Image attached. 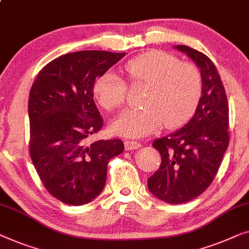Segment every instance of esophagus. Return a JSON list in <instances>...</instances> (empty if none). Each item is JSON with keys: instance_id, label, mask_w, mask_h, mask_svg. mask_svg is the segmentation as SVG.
<instances>
[{"instance_id": "esophagus-1", "label": "esophagus", "mask_w": 249, "mask_h": 249, "mask_svg": "<svg viewBox=\"0 0 249 249\" xmlns=\"http://www.w3.org/2000/svg\"><path fill=\"white\" fill-rule=\"evenodd\" d=\"M142 146L139 142H132V140H124V148L125 150H132V149H138Z\"/></svg>"}]
</instances>
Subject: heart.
<instances>
[{
	"label": "heart",
	"mask_w": 249,
	"mask_h": 249,
	"mask_svg": "<svg viewBox=\"0 0 249 249\" xmlns=\"http://www.w3.org/2000/svg\"><path fill=\"white\" fill-rule=\"evenodd\" d=\"M133 83L148 85L142 109H127L119 114L111 128L118 135L140 138L161 125L174 129L184 124L196 111L202 95L200 71L182 63L171 53L153 50L135 57L124 65ZM94 96L106 110L113 111L124 103L127 86L112 71H104L93 85Z\"/></svg>",
	"instance_id": "b5f03b06"
}]
</instances>
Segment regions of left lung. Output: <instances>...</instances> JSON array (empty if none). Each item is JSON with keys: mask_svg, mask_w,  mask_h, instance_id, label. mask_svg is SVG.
Masks as SVG:
<instances>
[{"mask_svg": "<svg viewBox=\"0 0 249 249\" xmlns=\"http://www.w3.org/2000/svg\"><path fill=\"white\" fill-rule=\"evenodd\" d=\"M174 48L186 53L200 68L202 95L184 127L153 142L161 163L147 185L160 200L178 204L196 199L213 181L228 148L229 107L220 75L211 59L191 47Z\"/></svg>", "mask_w": 249, "mask_h": 249, "instance_id": "left-lung-1", "label": "left lung"}]
</instances>
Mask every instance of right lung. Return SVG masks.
<instances>
[{
	"mask_svg": "<svg viewBox=\"0 0 249 249\" xmlns=\"http://www.w3.org/2000/svg\"><path fill=\"white\" fill-rule=\"evenodd\" d=\"M125 53L82 50L52 60L39 71L28 101L29 151L46 190L70 205H83L102 192L109 160L120 155V139L96 140L103 125L93 85Z\"/></svg>",
	"mask_w": 249,
	"mask_h": 249,
	"instance_id": "right-lung-1",
	"label": "right lung"
}]
</instances>
